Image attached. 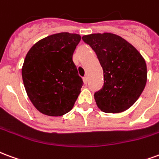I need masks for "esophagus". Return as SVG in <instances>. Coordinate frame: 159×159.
I'll use <instances>...</instances> for the list:
<instances>
[{
  "label": "esophagus",
  "mask_w": 159,
  "mask_h": 159,
  "mask_svg": "<svg viewBox=\"0 0 159 159\" xmlns=\"http://www.w3.org/2000/svg\"><path fill=\"white\" fill-rule=\"evenodd\" d=\"M83 81H84V83L85 84H87L88 83V78H87V76H84V78H83Z\"/></svg>",
  "instance_id": "obj_1"
}]
</instances>
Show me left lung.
Instances as JSON below:
<instances>
[{"mask_svg": "<svg viewBox=\"0 0 159 159\" xmlns=\"http://www.w3.org/2000/svg\"><path fill=\"white\" fill-rule=\"evenodd\" d=\"M82 39L94 50L103 69V86L94 95L97 107L107 113L129 108L140 97L148 80L143 57L130 43L114 34H91Z\"/></svg>", "mask_w": 159, "mask_h": 159, "instance_id": "obj_1", "label": "left lung"}]
</instances>
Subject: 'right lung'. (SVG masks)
<instances>
[{"mask_svg": "<svg viewBox=\"0 0 159 159\" xmlns=\"http://www.w3.org/2000/svg\"><path fill=\"white\" fill-rule=\"evenodd\" d=\"M80 40L78 34H54L39 40L28 52L22 78L30 100L43 114L62 116L75 105L83 85L73 62Z\"/></svg>", "mask_w": 159, "mask_h": 159, "instance_id": "right-lung-1", "label": "right lung"}]
</instances>
